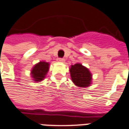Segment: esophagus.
<instances>
[{
  "instance_id": "34e87169",
  "label": "esophagus",
  "mask_w": 129,
  "mask_h": 129,
  "mask_svg": "<svg viewBox=\"0 0 129 129\" xmlns=\"http://www.w3.org/2000/svg\"><path fill=\"white\" fill-rule=\"evenodd\" d=\"M58 62H61V63H63L65 61V59L63 58H58Z\"/></svg>"
}]
</instances>
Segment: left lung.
<instances>
[{
    "instance_id": "obj_1",
    "label": "left lung",
    "mask_w": 129,
    "mask_h": 129,
    "mask_svg": "<svg viewBox=\"0 0 129 129\" xmlns=\"http://www.w3.org/2000/svg\"><path fill=\"white\" fill-rule=\"evenodd\" d=\"M72 81L77 86L87 87L90 86L92 80V75L89 70L81 63L72 65L70 68Z\"/></svg>"
}]
</instances>
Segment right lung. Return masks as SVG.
Returning a JSON list of instances; mask_svg holds the SVG:
<instances>
[{
	"mask_svg": "<svg viewBox=\"0 0 129 129\" xmlns=\"http://www.w3.org/2000/svg\"><path fill=\"white\" fill-rule=\"evenodd\" d=\"M49 63L45 61H40L35 65L31 70V77L36 82H40L45 77L49 71Z\"/></svg>",
	"mask_w": 129,
	"mask_h": 129,
	"instance_id": "right-lung-1",
	"label": "right lung"
}]
</instances>
